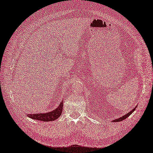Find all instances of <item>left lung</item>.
I'll return each instance as SVG.
<instances>
[{"label": "left lung", "instance_id": "1", "mask_svg": "<svg viewBox=\"0 0 153 153\" xmlns=\"http://www.w3.org/2000/svg\"><path fill=\"white\" fill-rule=\"evenodd\" d=\"M137 106V105L134 108L132 109L131 111H130L128 113L125 114V115H123V116H122V117H120V118H117V119H116V120H113L111 122H119V121H123V120H125V119H126L128 116H130V114H132L134 112V110H136Z\"/></svg>", "mask_w": 153, "mask_h": 153}]
</instances>
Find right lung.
Segmentation results:
<instances>
[{"instance_id":"right-lung-1","label":"right lung","mask_w":153,"mask_h":153,"mask_svg":"<svg viewBox=\"0 0 153 153\" xmlns=\"http://www.w3.org/2000/svg\"><path fill=\"white\" fill-rule=\"evenodd\" d=\"M64 101H62L59 104V106L56 108L55 110L48 111L47 113H38V114H28L27 116L30 118L32 119V120H36L38 121H54L60 116L62 110H63V103Z\"/></svg>"}]
</instances>
